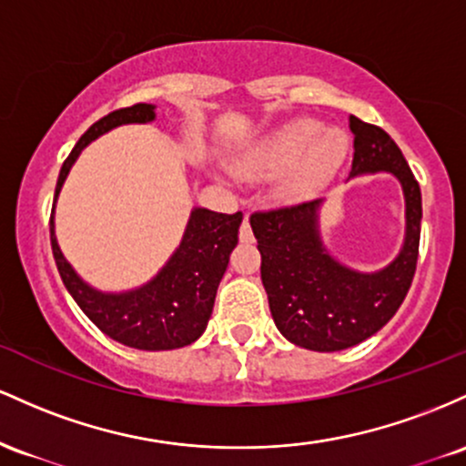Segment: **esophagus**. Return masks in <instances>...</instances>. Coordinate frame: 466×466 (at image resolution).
<instances>
[{
  "mask_svg": "<svg viewBox=\"0 0 466 466\" xmlns=\"http://www.w3.org/2000/svg\"><path fill=\"white\" fill-rule=\"evenodd\" d=\"M239 239H242L244 244H250L253 242V228H250V222H248V216L244 218V222H242V227H239Z\"/></svg>",
  "mask_w": 466,
  "mask_h": 466,
  "instance_id": "1",
  "label": "esophagus"
}]
</instances>
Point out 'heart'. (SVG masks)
Wrapping results in <instances>:
<instances>
[{"mask_svg":"<svg viewBox=\"0 0 466 466\" xmlns=\"http://www.w3.org/2000/svg\"><path fill=\"white\" fill-rule=\"evenodd\" d=\"M346 151L348 138L343 132H321V125L315 120H292L270 136L259 149H255V154L244 163V171L270 176L295 167L284 193L290 198H303L337 171Z\"/></svg>","mask_w":466,"mask_h":466,"instance_id":"obj_1","label":"heart"}]
</instances>
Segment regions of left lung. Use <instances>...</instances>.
I'll list each match as a JSON object with an SVG mask.
<instances>
[{"label":"left lung","instance_id":"obj_1","mask_svg":"<svg viewBox=\"0 0 466 466\" xmlns=\"http://www.w3.org/2000/svg\"><path fill=\"white\" fill-rule=\"evenodd\" d=\"M350 176L390 171L405 193L407 231L400 255L379 273H357L328 255L319 238V205L306 200L250 216L261 255V281L277 330L295 346L337 352L379 332L407 297L420 244V187L399 145L376 125L350 116Z\"/></svg>","mask_w":466,"mask_h":466}]
</instances>
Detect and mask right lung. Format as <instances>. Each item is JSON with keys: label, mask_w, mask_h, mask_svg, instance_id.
<instances>
[{"label": "right lung", "mask_w": 466, "mask_h": 466, "mask_svg": "<svg viewBox=\"0 0 466 466\" xmlns=\"http://www.w3.org/2000/svg\"><path fill=\"white\" fill-rule=\"evenodd\" d=\"M154 106L136 103L120 107L92 125L78 138L75 149L66 158L56 180L55 200L59 196L67 171L75 165L81 149L101 134L125 123H149L154 120ZM55 216V207H52ZM50 216V244L56 268L67 292L78 303L87 319L106 332L109 339L136 350H176L196 341L205 332L211 317L213 301L228 266L231 250L238 244L242 211L216 213L208 208H193L185 238L167 266L149 284L132 292L106 295L90 289L67 264L55 238V219Z\"/></svg>", "instance_id": "obj_1"}]
</instances>
